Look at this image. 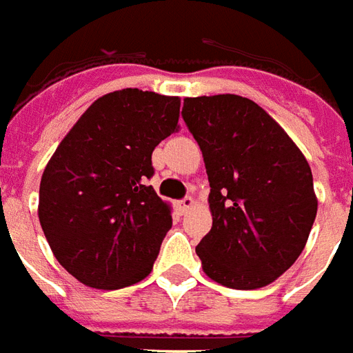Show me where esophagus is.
Returning a JSON list of instances; mask_svg holds the SVG:
<instances>
[{
  "instance_id": "1",
  "label": "esophagus",
  "mask_w": 353,
  "mask_h": 353,
  "mask_svg": "<svg viewBox=\"0 0 353 353\" xmlns=\"http://www.w3.org/2000/svg\"><path fill=\"white\" fill-rule=\"evenodd\" d=\"M194 197H184L182 201H179V210H180V214H186L188 210L190 208L194 207Z\"/></svg>"
}]
</instances>
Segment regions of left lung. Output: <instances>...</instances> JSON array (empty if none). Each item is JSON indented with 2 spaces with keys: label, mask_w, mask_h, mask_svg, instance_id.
Here are the masks:
<instances>
[{
  "label": "left lung",
  "mask_w": 353,
  "mask_h": 353,
  "mask_svg": "<svg viewBox=\"0 0 353 353\" xmlns=\"http://www.w3.org/2000/svg\"><path fill=\"white\" fill-rule=\"evenodd\" d=\"M182 118L210 182L212 228L195 248L203 271L233 290L269 285L299 258L318 212L307 158L248 97H186Z\"/></svg>",
  "instance_id": "1"
}]
</instances>
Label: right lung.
<instances>
[{
  "label": "right lung",
  "mask_w": 353,
  "mask_h": 353,
  "mask_svg": "<svg viewBox=\"0 0 353 353\" xmlns=\"http://www.w3.org/2000/svg\"><path fill=\"white\" fill-rule=\"evenodd\" d=\"M179 117L176 95L117 90L84 110L48 159L37 214L54 258L81 284L120 290L150 274L173 208L146 182Z\"/></svg>",
  "instance_id": "right-lung-1"
}]
</instances>
